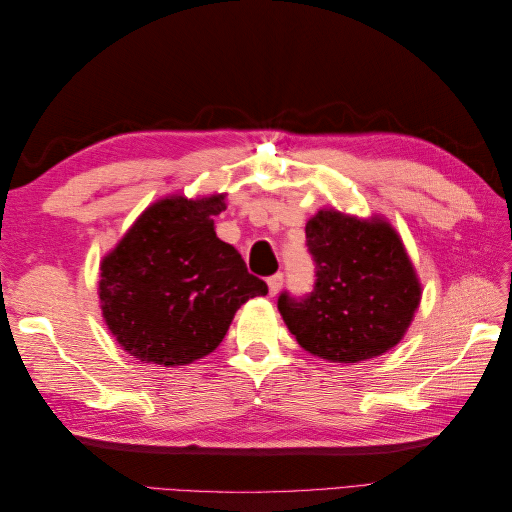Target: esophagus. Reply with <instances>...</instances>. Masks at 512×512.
Here are the masks:
<instances>
[{
  "mask_svg": "<svg viewBox=\"0 0 512 512\" xmlns=\"http://www.w3.org/2000/svg\"><path fill=\"white\" fill-rule=\"evenodd\" d=\"M267 284H269V292H271L273 297H275V294L280 292V288H282V284H284V273H275V275H271L269 280H267Z\"/></svg>",
  "mask_w": 512,
  "mask_h": 512,
  "instance_id": "34e87169",
  "label": "esophagus"
}]
</instances>
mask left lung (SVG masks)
Returning a JSON list of instances; mask_svg holds the SVG:
<instances>
[{
	"instance_id": "8db88e82",
	"label": "left lung",
	"mask_w": 512,
	"mask_h": 512,
	"mask_svg": "<svg viewBox=\"0 0 512 512\" xmlns=\"http://www.w3.org/2000/svg\"><path fill=\"white\" fill-rule=\"evenodd\" d=\"M305 239L314 290L305 297L284 290L277 299L299 346L331 363H359L399 344L421 284L393 226L327 209L307 222Z\"/></svg>"
}]
</instances>
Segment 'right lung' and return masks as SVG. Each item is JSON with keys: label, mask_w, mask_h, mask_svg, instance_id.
<instances>
[{"label": "right lung", "mask_w": 512, "mask_h": 512, "mask_svg": "<svg viewBox=\"0 0 512 512\" xmlns=\"http://www.w3.org/2000/svg\"><path fill=\"white\" fill-rule=\"evenodd\" d=\"M224 194L170 196L143 211L100 265V307L134 359L188 365L220 346L237 309L267 294L241 254L218 239Z\"/></svg>", "instance_id": "1"}]
</instances>
